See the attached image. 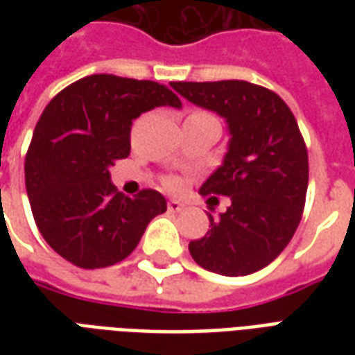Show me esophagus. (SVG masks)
<instances>
[{
    "label": "esophagus",
    "instance_id": "1",
    "mask_svg": "<svg viewBox=\"0 0 355 355\" xmlns=\"http://www.w3.org/2000/svg\"><path fill=\"white\" fill-rule=\"evenodd\" d=\"M167 209H169L171 213H178V211L184 209V203H180V201L177 200H169L167 201Z\"/></svg>",
    "mask_w": 355,
    "mask_h": 355
}]
</instances>
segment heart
<instances>
[{
    "mask_svg": "<svg viewBox=\"0 0 355 355\" xmlns=\"http://www.w3.org/2000/svg\"><path fill=\"white\" fill-rule=\"evenodd\" d=\"M203 116H209V114L201 112V110H193L192 114L186 117V119H198V117H203ZM165 186H167V188H171V190H177L178 186H180V182H178L177 178L171 177V178H167V180H165Z\"/></svg>",
    "mask_w": 355,
    "mask_h": 355,
    "instance_id": "obj_1",
    "label": "heart"
}]
</instances>
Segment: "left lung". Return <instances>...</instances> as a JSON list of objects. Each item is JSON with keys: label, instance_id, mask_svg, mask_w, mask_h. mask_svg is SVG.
I'll return each mask as SVG.
<instances>
[{"label": "left lung", "instance_id": "1", "mask_svg": "<svg viewBox=\"0 0 355 355\" xmlns=\"http://www.w3.org/2000/svg\"><path fill=\"white\" fill-rule=\"evenodd\" d=\"M186 101L223 116L230 144L223 165L203 182L201 196H228L211 230L190 241L201 268L249 275L277 259L302 218L308 190V150L291 108L279 94L241 80L173 81Z\"/></svg>", "mask_w": 355, "mask_h": 355}]
</instances>
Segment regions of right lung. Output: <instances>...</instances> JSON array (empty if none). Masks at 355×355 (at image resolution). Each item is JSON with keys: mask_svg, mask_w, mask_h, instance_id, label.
<instances>
[{"mask_svg": "<svg viewBox=\"0 0 355 355\" xmlns=\"http://www.w3.org/2000/svg\"><path fill=\"white\" fill-rule=\"evenodd\" d=\"M157 106L180 108L167 85L93 73L45 106L24 162L26 192L43 239L73 266L117 264L139 245L148 223L167 211L155 190L127 198L110 167L131 152V125Z\"/></svg>", "mask_w": 355, "mask_h": 355, "instance_id": "right-lung-1", "label": "right lung"}]
</instances>
